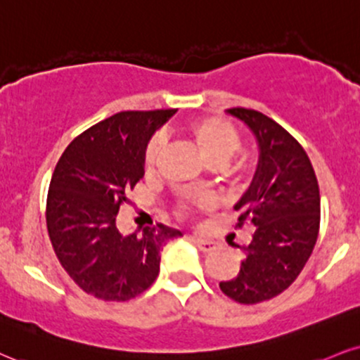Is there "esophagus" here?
Listing matches in <instances>:
<instances>
[{"label": "esophagus", "instance_id": "1", "mask_svg": "<svg viewBox=\"0 0 360 360\" xmlns=\"http://www.w3.org/2000/svg\"><path fill=\"white\" fill-rule=\"evenodd\" d=\"M193 241H194V245L198 246L199 250L201 251H211V250H214V246H216V243L214 241H211V240H206V238H199V236H194L193 238Z\"/></svg>", "mask_w": 360, "mask_h": 360}]
</instances>
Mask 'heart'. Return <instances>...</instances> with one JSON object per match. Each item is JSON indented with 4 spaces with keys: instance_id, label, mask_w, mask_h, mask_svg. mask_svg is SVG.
I'll return each instance as SVG.
<instances>
[{
    "instance_id": "1",
    "label": "heart",
    "mask_w": 360,
    "mask_h": 360,
    "mask_svg": "<svg viewBox=\"0 0 360 360\" xmlns=\"http://www.w3.org/2000/svg\"><path fill=\"white\" fill-rule=\"evenodd\" d=\"M181 136L186 141L191 142L196 147L198 153L202 155L207 166L219 167L224 177L231 183H238L243 181L251 171V159L248 155H240L231 164H222L226 162L233 154L240 149L241 137L238 129L228 120L221 119V117H198V119H191L188 122L181 125L179 129ZM161 153V141L159 139H153L144 150V169L146 171H153L158 161V155ZM194 205L199 207L211 206L210 198H198ZM189 207V201L181 202L179 210L184 211Z\"/></svg>"
}]
</instances>
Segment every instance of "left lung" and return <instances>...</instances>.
Returning a JSON list of instances; mask_svg holds the SVG:
<instances>
[{
    "label": "left lung",
    "instance_id": "8db88e82",
    "mask_svg": "<svg viewBox=\"0 0 360 360\" xmlns=\"http://www.w3.org/2000/svg\"><path fill=\"white\" fill-rule=\"evenodd\" d=\"M255 134L259 161L248 191L235 205L238 228L257 226L236 276L221 281L224 295L245 305L270 300L287 290L317 243L320 193L317 176L304 147L274 119L258 110L235 107Z\"/></svg>",
    "mask_w": 360,
    "mask_h": 360
}]
</instances>
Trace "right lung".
<instances>
[{
  "instance_id": "obj_1",
  "label": "right lung",
  "mask_w": 360,
  "mask_h": 360,
  "mask_svg": "<svg viewBox=\"0 0 360 360\" xmlns=\"http://www.w3.org/2000/svg\"><path fill=\"white\" fill-rule=\"evenodd\" d=\"M176 110H127L92 125L63 150L46 196V229L60 265L84 292L125 302L159 275L161 250L179 229L146 226L122 235L115 218L144 176L150 136Z\"/></svg>"
}]
</instances>
